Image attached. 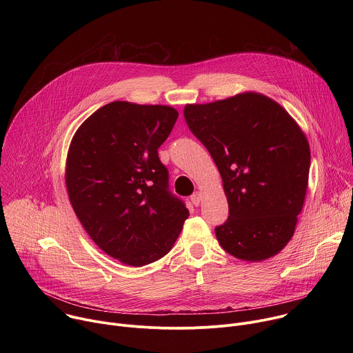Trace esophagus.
Here are the masks:
<instances>
[{"mask_svg":"<svg viewBox=\"0 0 353 353\" xmlns=\"http://www.w3.org/2000/svg\"><path fill=\"white\" fill-rule=\"evenodd\" d=\"M201 201H203V195H201L199 191H196L195 194L191 195V203H192L195 207H198V205L201 204Z\"/></svg>","mask_w":353,"mask_h":353,"instance_id":"34e87169","label":"esophagus"}]
</instances>
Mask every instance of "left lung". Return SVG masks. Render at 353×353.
<instances>
[{
  "label": "left lung",
  "mask_w": 353,
  "mask_h": 353,
  "mask_svg": "<svg viewBox=\"0 0 353 353\" xmlns=\"http://www.w3.org/2000/svg\"><path fill=\"white\" fill-rule=\"evenodd\" d=\"M184 119L222 176L229 204L228 221L215 229L222 248L243 261L276 256L305 204L310 170L305 132L278 102L257 92L185 105Z\"/></svg>",
  "instance_id": "8db88e82"
}]
</instances>
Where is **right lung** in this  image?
<instances>
[{"label": "right lung", "mask_w": 353, "mask_h": 353, "mask_svg": "<svg viewBox=\"0 0 353 353\" xmlns=\"http://www.w3.org/2000/svg\"><path fill=\"white\" fill-rule=\"evenodd\" d=\"M177 117L170 106L117 100L71 139L65 185L74 212L96 245L125 265L165 257L190 215L169 192L158 155Z\"/></svg>", "instance_id": "obj_1"}]
</instances>
